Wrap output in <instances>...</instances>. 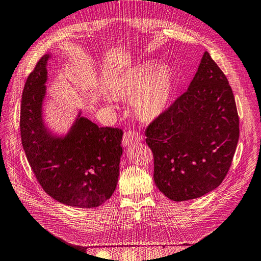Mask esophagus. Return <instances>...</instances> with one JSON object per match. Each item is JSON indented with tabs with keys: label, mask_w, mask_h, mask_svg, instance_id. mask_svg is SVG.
Here are the masks:
<instances>
[{
	"label": "esophagus",
	"mask_w": 261,
	"mask_h": 261,
	"mask_svg": "<svg viewBox=\"0 0 261 261\" xmlns=\"http://www.w3.org/2000/svg\"><path fill=\"white\" fill-rule=\"evenodd\" d=\"M141 140H143V136H141L139 133L134 132V130L125 132L123 136V146L127 147L135 143H139Z\"/></svg>",
	"instance_id": "esophagus-1"
}]
</instances>
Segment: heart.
Here are the masks:
<instances>
[{
	"mask_svg": "<svg viewBox=\"0 0 261 261\" xmlns=\"http://www.w3.org/2000/svg\"><path fill=\"white\" fill-rule=\"evenodd\" d=\"M173 90V78L167 68L156 69L152 64H143L125 73L112 90L120 100H135L137 115L144 121H151L167 109Z\"/></svg>",
	"mask_w": 261,
	"mask_h": 261,
	"instance_id": "b5f03b06",
	"label": "heart"
}]
</instances>
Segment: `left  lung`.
Returning a JSON list of instances; mask_svg holds the SVG:
<instances>
[{"label":"left lung","instance_id":"left-lung-1","mask_svg":"<svg viewBox=\"0 0 261 261\" xmlns=\"http://www.w3.org/2000/svg\"><path fill=\"white\" fill-rule=\"evenodd\" d=\"M153 154V179L174 201L195 199L217 188L232 164L240 118L224 73L204 52L188 89L146 128Z\"/></svg>","mask_w":261,"mask_h":261}]
</instances>
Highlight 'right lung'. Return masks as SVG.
<instances>
[{
	"label": "right lung",
	"instance_id": "1",
	"mask_svg": "<svg viewBox=\"0 0 261 261\" xmlns=\"http://www.w3.org/2000/svg\"><path fill=\"white\" fill-rule=\"evenodd\" d=\"M45 54L27 78L20 103V137L23 151L43 191L67 206L96 208L115 191L123 130L99 127L88 118H77L64 138L44 127L41 107L45 94Z\"/></svg>",
	"mask_w": 261,
	"mask_h": 261
}]
</instances>
